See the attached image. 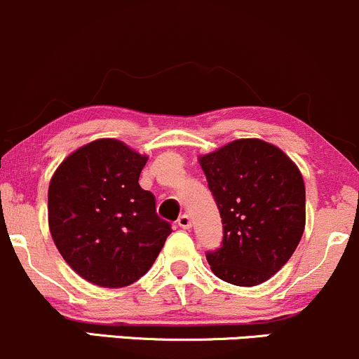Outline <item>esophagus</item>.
<instances>
[{"label":"esophagus","mask_w":359,"mask_h":359,"mask_svg":"<svg viewBox=\"0 0 359 359\" xmlns=\"http://www.w3.org/2000/svg\"><path fill=\"white\" fill-rule=\"evenodd\" d=\"M178 226L181 227V229H190V227H191L190 215H188V214L180 215V217H178Z\"/></svg>","instance_id":"1"}]
</instances>
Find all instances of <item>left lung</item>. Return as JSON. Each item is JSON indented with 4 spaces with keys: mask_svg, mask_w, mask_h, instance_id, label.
Listing matches in <instances>:
<instances>
[{
    "mask_svg": "<svg viewBox=\"0 0 359 359\" xmlns=\"http://www.w3.org/2000/svg\"><path fill=\"white\" fill-rule=\"evenodd\" d=\"M219 214L222 241L207 252L212 272L234 286H257L294 253L304 231V183L276 145L241 138L200 157Z\"/></svg>",
    "mask_w": 359,
    "mask_h": 359,
    "instance_id": "1",
    "label": "left lung"
}]
</instances>
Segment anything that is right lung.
<instances>
[{"label":"right lung","instance_id":"1","mask_svg":"<svg viewBox=\"0 0 359 359\" xmlns=\"http://www.w3.org/2000/svg\"><path fill=\"white\" fill-rule=\"evenodd\" d=\"M147 157L113 138L75 150L53 176L49 229L56 248L80 277L102 287L140 279L163 250L171 224L138 178Z\"/></svg>","mask_w":359,"mask_h":359}]
</instances>
